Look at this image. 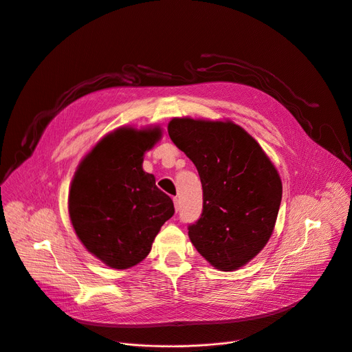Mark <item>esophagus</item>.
<instances>
[{"label":"esophagus","instance_id":"34e87169","mask_svg":"<svg viewBox=\"0 0 352 352\" xmlns=\"http://www.w3.org/2000/svg\"><path fill=\"white\" fill-rule=\"evenodd\" d=\"M173 203H175V210L179 211V210H180V201H179V199H177V197H173Z\"/></svg>","mask_w":352,"mask_h":352}]
</instances>
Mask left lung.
<instances>
[{
	"label": "left lung",
	"instance_id": "1",
	"mask_svg": "<svg viewBox=\"0 0 352 352\" xmlns=\"http://www.w3.org/2000/svg\"><path fill=\"white\" fill-rule=\"evenodd\" d=\"M168 132L203 186L201 217L188 227L192 244L219 270L247 265L265 248L278 219L282 180L272 160L230 120L176 117Z\"/></svg>",
	"mask_w": 352,
	"mask_h": 352
}]
</instances>
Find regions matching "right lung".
<instances>
[{
	"label": "right lung",
	"mask_w": 352,
	"mask_h": 352,
	"mask_svg": "<svg viewBox=\"0 0 352 352\" xmlns=\"http://www.w3.org/2000/svg\"><path fill=\"white\" fill-rule=\"evenodd\" d=\"M160 126H121L85 155L69 190V217L85 248L113 269L144 261L153 239L175 212L172 199L142 169Z\"/></svg>",
	"instance_id": "obj_1"
}]
</instances>
